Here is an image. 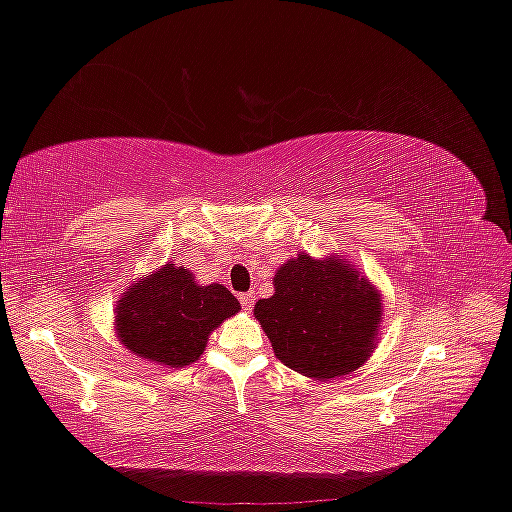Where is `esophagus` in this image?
Segmentation results:
<instances>
[{
  "instance_id": "34e87169",
  "label": "esophagus",
  "mask_w": 512,
  "mask_h": 512,
  "mask_svg": "<svg viewBox=\"0 0 512 512\" xmlns=\"http://www.w3.org/2000/svg\"><path fill=\"white\" fill-rule=\"evenodd\" d=\"M239 302H241V307H244L246 311H250V309H253V305H255V293L253 291L239 293Z\"/></svg>"
}]
</instances>
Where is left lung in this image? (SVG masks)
Masks as SVG:
<instances>
[{"label":"left lung","mask_w":512,"mask_h":512,"mask_svg":"<svg viewBox=\"0 0 512 512\" xmlns=\"http://www.w3.org/2000/svg\"><path fill=\"white\" fill-rule=\"evenodd\" d=\"M275 293L255 305V318L284 366L300 375H348L370 357L381 320L379 293L339 259H298L273 277Z\"/></svg>","instance_id":"1"}]
</instances>
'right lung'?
Here are the masks:
<instances>
[{
  "label": "right lung",
  "instance_id": "obj_1",
  "mask_svg": "<svg viewBox=\"0 0 512 512\" xmlns=\"http://www.w3.org/2000/svg\"><path fill=\"white\" fill-rule=\"evenodd\" d=\"M239 300L223 287H198L183 266L164 264L117 305L121 343L137 357L183 368L201 357L212 329L237 314Z\"/></svg>",
  "mask_w": 512,
  "mask_h": 512
}]
</instances>
